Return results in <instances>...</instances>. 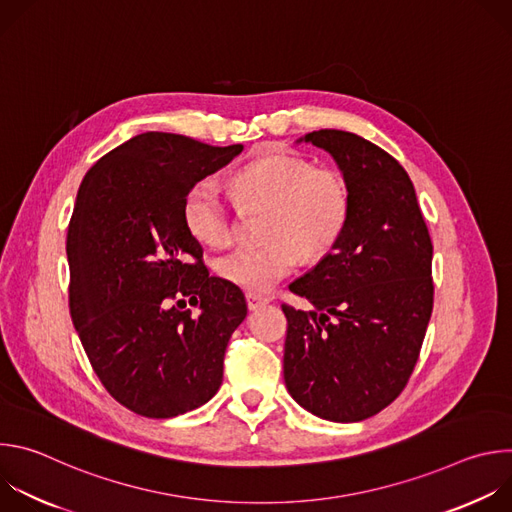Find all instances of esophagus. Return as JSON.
<instances>
[{
    "mask_svg": "<svg viewBox=\"0 0 512 512\" xmlns=\"http://www.w3.org/2000/svg\"><path fill=\"white\" fill-rule=\"evenodd\" d=\"M245 300H247V308L249 310H257V308H261V306H265L267 302H269V298H265V296H261V294H245Z\"/></svg>",
    "mask_w": 512,
    "mask_h": 512,
    "instance_id": "esophagus-1",
    "label": "esophagus"
}]
</instances>
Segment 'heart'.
<instances>
[{
	"label": "heart",
	"instance_id": "heart-1",
	"mask_svg": "<svg viewBox=\"0 0 512 512\" xmlns=\"http://www.w3.org/2000/svg\"><path fill=\"white\" fill-rule=\"evenodd\" d=\"M237 198L269 210L263 247L235 249L214 263L216 275L231 285L263 294L304 259L328 255L350 216V190L334 168L314 166L302 156L275 148L245 166L235 178ZM184 223L194 239L223 247L233 237L231 208L214 178H200L184 196Z\"/></svg>",
	"mask_w": 512,
	"mask_h": 512
}]
</instances>
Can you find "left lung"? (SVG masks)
Instances as JSON below:
<instances>
[{
    "label": "left lung",
    "instance_id": "8db88e82",
    "mask_svg": "<svg viewBox=\"0 0 512 512\" xmlns=\"http://www.w3.org/2000/svg\"><path fill=\"white\" fill-rule=\"evenodd\" d=\"M300 143L328 152L350 190L334 249L289 291L314 310L283 304V379L310 413L338 423L377 415L405 389L433 310V245L403 166L364 137L320 129Z\"/></svg>",
    "mask_w": 512,
    "mask_h": 512
}]
</instances>
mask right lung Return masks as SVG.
<instances>
[{
    "mask_svg": "<svg viewBox=\"0 0 512 512\" xmlns=\"http://www.w3.org/2000/svg\"><path fill=\"white\" fill-rule=\"evenodd\" d=\"M241 152L148 131L103 156L79 188L66 237L70 318L103 387L137 415H182L223 383L247 304L208 275L182 206L194 182ZM186 297L198 317L179 310Z\"/></svg>",
    "mask_w": 512,
    "mask_h": 512,
    "instance_id": "1",
    "label": "right lung"
}]
</instances>
